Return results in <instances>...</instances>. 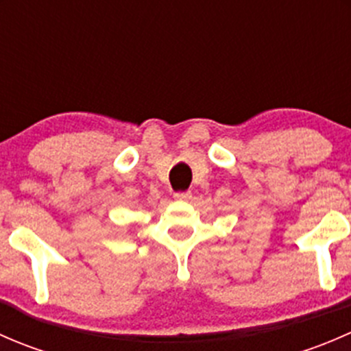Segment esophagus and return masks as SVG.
<instances>
[{"label": "esophagus", "mask_w": 351, "mask_h": 351, "mask_svg": "<svg viewBox=\"0 0 351 351\" xmlns=\"http://www.w3.org/2000/svg\"><path fill=\"white\" fill-rule=\"evenodd\" d=\"M173 197H175L176 200H190V198H192V193H190V192H176Z\"/></svg>", "instance_id": "1"}]
</instances>
